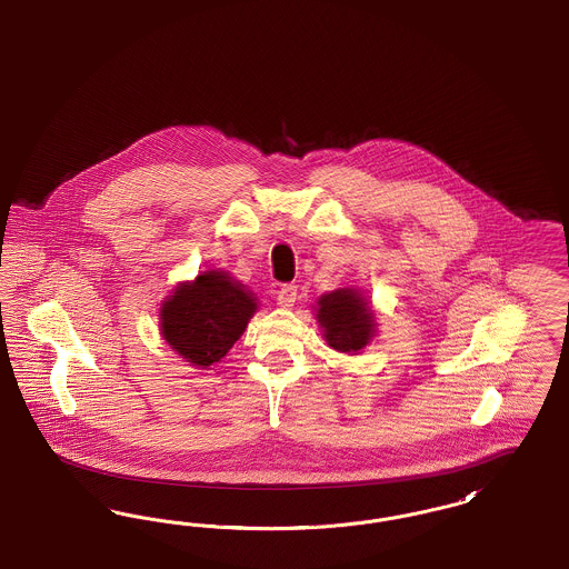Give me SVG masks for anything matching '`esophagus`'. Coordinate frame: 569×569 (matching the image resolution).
<instances>
[{
	"instance_id": "esophagus-1",
	"label": "esophagus",
	"mask_w": 569,
	"mask_h": 569,
	"mask_svg": "<svg viewBox=\"0 0 569 569\" xmlns=\"http://www.w3.org/2000/svg\"><path fill=\"white\" fill-rule=\"evenodd\" d=\"M296 284H280V287L276 289V301H278L282 308H291V306L296 303Z\"/></svg>"
}]
</instances>
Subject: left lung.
<instances>
[{
	"mask_svg": "<svg viewBox=\"0 0 569 569\" xmlns=\"http://www.w3.org/2000/svg\"><path fill=\"white\" fill-rule=\"evenodd\" d=\"M373 319L368 301L357 289H336L317 301V321L322 327V338L340 352L357 355L368 347L376 331Z\"/></svg>",
	"mask_w": 569,
	"mask_h": 569,
	"instance_id": "1",
	"label": "left lung"
}]
</instances>
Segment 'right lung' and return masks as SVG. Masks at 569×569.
I'll list each match as a JSON object with an SVG mask.
<instances>
[{"label":"right lung","instance_id":"add662e5","mask_svg":"<svg viewBox=\"0 0 569 569\" xmlns=\"http://www.w3.org/2000/svg\"><path fill=\"white\" fill-rule=\"evenodd\" d=\"M257 312V299L227 272L199 273L180 282L161 303L163 340L189 363L210 368L219 363Z\"/></svg>","mask_w":569,"mask_h":569}]
</instances>
